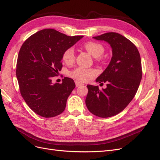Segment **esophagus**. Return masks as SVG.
<instances>
[{"label": "esophagus", "instance_id": "34e87169", "mask_svg": "<svg viewBox=\"0 0 160 160\" xmlns=\"http://www.w3.org/2000/svg\"><path fill=\"white\" fill-rule=\"evenodd\" d=\"M75 85H76L77 88V87H80V86L83 85V83H81V82H79V81H75Z\"/></svg>", "mask_w": 160, "mask_h": 160}]
</instances>
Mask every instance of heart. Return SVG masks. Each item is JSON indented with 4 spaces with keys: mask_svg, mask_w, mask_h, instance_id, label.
<instances>
[{
    "mask_svg": "<svg viewBox=\"0 0 160 160\" xmlns=\"http://www.w3.org/2000/svg\"><path fill=\"white\" fill-rule=\"evenodd\" d=\"M83 47L89 54L95 58H99L104 52V47L100 43L90 41L84 44ZM62 61L66 64L71 65L75 61V51L72 48L66 49L62 54ZM96 74V71L93 69L85 68V67H77L70 72V76L79 81H88Z\"/></svg>",
    "mask_w": 160,
    "mask_h": 160,
    "instance_id": "heart-1",
    "label": "heart"
}]
</instances>
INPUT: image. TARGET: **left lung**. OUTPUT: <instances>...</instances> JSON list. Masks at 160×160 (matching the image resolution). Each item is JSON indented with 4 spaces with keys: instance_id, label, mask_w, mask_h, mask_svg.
Returning <instances> with one entry per match:
<instances>
[{
    "instance_id": "left-lung-1",
    "label": "left lung",
    "mask_w": 160,
    "mask_h": 160,
    "mask_svg": "<svg viewBox=\"0 0 160 160\" xmlns=\"http://www.w3.org/2000/svg\"><path fill=\"white\" fill-rule=\"evenodd\" d=\"M108 42L112 57L107 68L98 78L99 83L107 82V88L88 85L86 106L98 117L106 118L122 111L133 99L142 77L141 57L133 42L116 32H107L93 37Z\"/></svg>"
}]
</instances>
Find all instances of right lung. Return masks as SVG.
<instances>
[{
    "instance_id": "obj_1",
    "label": "right lung",
    "mask_w": 160,
    "mask_h": 160,
    "mask_svg": "<svg viewBox=\"0 0 160 160\" xmlns=\"http://www.w3.org/2000/svg\"><path fill=\"white\" fill-rule=\"evenodd\" d=\"M83 37L46 28L33 34L22 44L17 59V78L24 100L38 115L52 118L64 111L75 82L65 77L62 83H52L51 79L61 70L64 51Z\"/></svg>"
}]
</instances>
